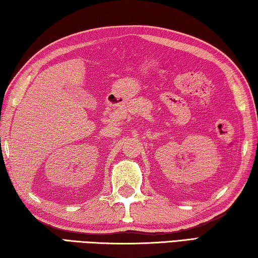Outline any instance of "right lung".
<instances>
[{
  "mask_svg": "<svg viewBox=\"0 0 258 258\" xmlns=\"http://www.w3.org/2000/svg\"><path fill=\"white\" fill-rule=\"evenodd\" d=\"M0 142H1V138H0Z\"/></svg>",
  "mask_w": 258,
  "mask_h": 258,
  "instance_id": "right-lung-1",
  "label": "right lung"
}]
</instances>
